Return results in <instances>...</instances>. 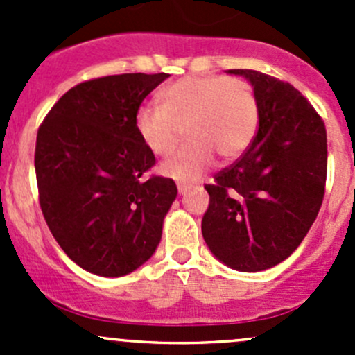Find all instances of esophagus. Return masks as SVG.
<instances>
[{
	"label": "esophagus",
	"mask_w": 355,
	"mask_h": 355,
	"mask_svg": "<svg viewBox=\"0 0 355 355\" xmlns=\"http://www.w3.org/2000/svg\"><path fill=\"white\" fill-rule=\"evenodd\" d=\"M177 189H178V192H180L182 196H184L185 192H187V187H185V185H182V184H178V185H177Z\"/></svg>",
	"instance_id": "esophagus-1"
}]
</instances>
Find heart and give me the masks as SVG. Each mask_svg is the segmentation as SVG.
<instances>
[{"label": "heart", "mask_w": 355, "mask_h": 355, "mask_svg": "<svg viewBox=\"0 0 355 355\" xmlns=\"http://www.w3.org/2000/svg\"><path fill=\"white\" fill-rule=\"evenodd\" d=\"M159 106H141L135 130L155 156L173 153L185 127L187 144L164 161L161 171L175 180L194 182L213 164L214 155L235 159L252 142L259 110L244 78L191 75L161 89Z\"/></svg>", "instance_id": "1"}]
</instances>
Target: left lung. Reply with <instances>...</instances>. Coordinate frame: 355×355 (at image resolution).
<instances>
[{
    "mask_svg": "<svg viewBox=\"0 0 355 355\" xmlns=\"http://www.w3.org/2000/svg\"><path fill=\"white\" fill-rule=\"evenodd\" d=\"M250 82L259 127L245 153L204 185L202 237L232 270L264 271L285 261L320 213L327 184V128L288 82L228 70Z\"/></svg>",
    "mask_w": 355,
    "mask_h": 355,
    "instance_id": "left-lung-1",
    "label": "left lung"
}]
</instances>
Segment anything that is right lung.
<instances>
[{"label": "right lung", "mask_w": 355, "mask_h": 355, "mask_svg": "<svg viewBox=\"0 0 355 355\" xmlns=\"http://www.w3.org/2000/svg\"><path fill=\"white\" fill-rule=\"evenodd\" d=\"M168 73L92 78L65 92L37 130L35 178L42 214L82 270L123 277L155 254L177 198L171 178L144 177L156 163L135 113Z\"/></svg>", "instance_id": "obj_1"}]
</instances>
